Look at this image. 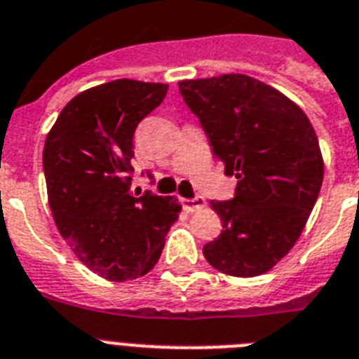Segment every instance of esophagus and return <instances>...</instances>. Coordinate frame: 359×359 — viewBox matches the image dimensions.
I'll use <instances>...</instances> for the list:
<instances>
[{"mask_svg":"<svg viewBox=\"0 0 359 359\" xmlns=\"http://www.w3.org/2000/svg\"><path fill=\"white\" fill-rule=\"evenodd\" d=\"M180 203L183 205V209L189 212H194V211H200L201 207H205V200L201 196L196 198H180Z\"/></svg>","mask_w":359,"mask_h":359,"instance_id":"34e87169","label":"esophagus"}]
</instances>
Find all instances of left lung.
Here are the masks:
<instances>
[{"label":"left lung","mask_w":359,"mask_h":359,"mask_svg":"<svg viewBox=\"0 0 359 359\" xmlns=\"http://www.w3.org/2000/svg\"><path fill=\"white\" fill-rule=\"evenodd\" d=\"M216 159L235 174V196L211 201L222 233L203 245L207 262L233 277L273 268L303 233L323 183L318 135L304 111L271 86L245 75L182 80Z\"/></svg>","instance_id":"left-lung-1"}]
</instances>
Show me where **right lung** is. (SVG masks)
<instances>
[{"label":"right lung","mask_w":359,"mask_h":359,"mask_svg":"<svg viewBox=\"0 0 359 359\" xmlns=\"http://www.w3.org/2000/svg\"><path fill=\"white\" fill-rule=\"evenodd\" d=\"M167 90L121 79L82 91L46 139L43 172L56 227L80 262L108 280L148 273L182 211L174 196L130 192L133 133Z\"/></svg>","instance_id":"obj_1"}]
</instances>
